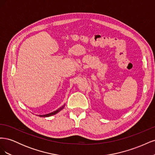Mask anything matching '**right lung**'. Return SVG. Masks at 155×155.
<instances>
[{"instance_id": "1", "label": "right lung", "mask_w": 155, "mask_h": 155, "mask_svg": "<svg viewBox=\"0 0 155 155\" xmlns=\"http://www.w3.org/2000/svg\"><path fill=\"white\" fill-rule=\"evenodd\" d=\"M64 106H63L62 107H60L59 109H58V110H56L55 111H54V112H51V113L46 114H45V115H40L39 116H41V117H48V116H52V115H54V114H55L56 113H58V112H59L61 110H62V109H63Z\"/></svg>"}]
</instances>
